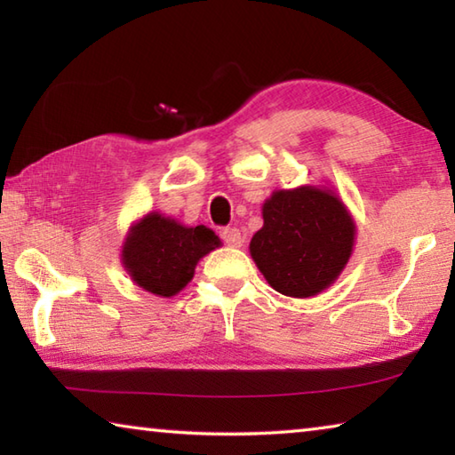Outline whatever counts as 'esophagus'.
Here are the masks:
<instances>
[{"instance_id":"obj_1","label":"esophagus","mask_w":455,"mask_h":455,"mask_svg":"<svg viewBox=\"0 0 455 455\" xmlns=\"http://www.w3.org/2000/svg\"><path fill=\"white\" fill-rule=\"evenodd\" d=\"M222 241H225L227 246H233V249H236V246L243 244V235L241 230L238 228H225L222 230Z\"/></svg>"}]
</instances>
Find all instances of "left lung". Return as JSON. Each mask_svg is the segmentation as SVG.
I'll return each instance as SVG.
<instances>
[{"label": "left lung", "instance_id": "1", "mask_svg": "<svg viewBox=\"0 0 455 455\" xmlns=\"http://www.w3.org/2000/svg\"><path fill=\"white\" fill-rule=\"evenodd\" d=\"M355 233V220L333 188L303 184L265 200L263 228L252 235L249 251L275 291L309 299L343 273Z\"/></svg>", "mask_w": 455, "mask_h": 455}]
</instances>
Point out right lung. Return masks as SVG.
I'll return each mask as SVG.
<instances>
[{
	"label": "right lung",
	"instance_id": "add662e5",
	"mask_svg": "<svg viewBox=\"0 0 455 455\" xmlns=\"http://www.w3.org/2000/svg\"><path fill=\"white\" fill-rule=\"evenodd\" d=\"M220 244L211 228L187 227L154 211L130 225L120 260L134 284L168 299L187 287L198 260Z\"/></svg>",
	"mask_w": 455,
	"mask_h": 455
}]
</instances>
